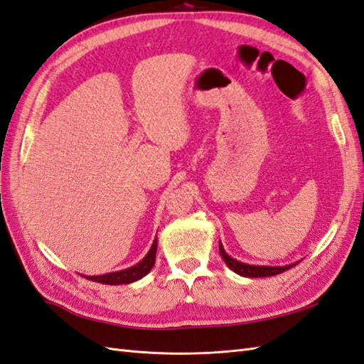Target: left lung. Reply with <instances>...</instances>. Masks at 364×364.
Masks as SVG:
<instances>
[{
  "mask_svg": "<svg viewBox=\"0 0 364 364\" xmlns=\"http://www.w3.org/2000/svg\"><path fill=\"white\" fill-rule=\"evenodd\" d=\"M220 255L223 258V262H225L229 269H232V271L237 272L238 275L241 277H249V278H258V277H272V275H278V274H283L286 272L287 269H291L292 266L298 264V263H294V264H287V266H252V264H245V263H240L237 262V259L230 258L226 252L225 249H223L221 243H220Z\"/></svg>",
  "mask_w": 364,
  "mask_h": 364,
  "instance_id": "obj_1",
  "label": "left lung"
}]
</instances>
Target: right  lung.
Listing matches in <instances>:
<instances>
[{"mask_svg": "<svg viewBox=\"0 0 364 364\" xmlns=\"http://www.w3.org/2000/svg\"><path fill=\"white\" fill-rule=\"evenodd\" d=\"M155 255H156V238L154 240L151 250H149L147 255L138 264L124 269V271H119V272H112V274L97 275V277H85V278L90 279V282L102 283V284H129L151 272V269L155 264Z\"/></svg>", "mask_w": 364, "mask_h": 364, "instance_id": "right-lung-1", "label": "right lung"}]
</instances>
